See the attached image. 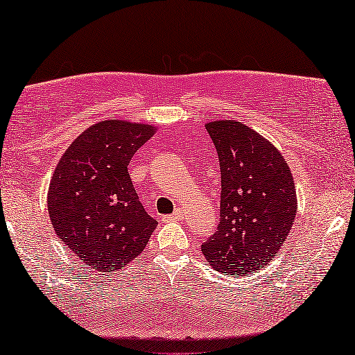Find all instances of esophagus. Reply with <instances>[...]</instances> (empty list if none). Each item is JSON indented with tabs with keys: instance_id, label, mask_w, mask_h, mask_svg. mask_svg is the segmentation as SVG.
<instances>
[{
	"instance_id": "34e87169",
	"label": "esophagus",
	"mask_w": 355,
	"mask_h": 355,
	"mask_svg": "<svg viewBox=\"0 0 355 355\" xmlns=\"http://www.w3.org/2000/svg\"><path fill=\"white\" fill-rule=\"evenodd\" d=\"M182 210H175L172 213V215H168V216H166V219H168V221H178L180 218H182Z\"/></svg>"
}]
</instances>
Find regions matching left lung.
I'll return each mask as SVG.
<instances>
[{
	"label": "left lung",
	"mask_w": 355,
	"mask_h": 355,
	"mask_svg": "<svg viewBox=\"0 0 355 355\" xmlns=\"http://www.w3.org/2000/svg\"><path fill=\"white\" fill-rule=\"evenodd\" d=\"M221 168V207L216 232L202 243L221 273L252 275L284 245L297 213L288 162L254 129L235 120L205 125Z\"/></svg>",
	"instance_id": "obj_1"
}]
</instances>
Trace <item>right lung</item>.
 <instances>
[{
	"instance_id": "right-lung-1",
	"label": "right lung",
	"mask_w": 355,
	"mask_h": 355,
	"mask_svg": "<svg viewBox=\"0 0 355 355\" xmlns=\"http://www.w3.org/2000/svg\"><path fill=\"white\" fill-rule=\"evenodd\" d=\"M155 134L142 123L105 120L89 126L56 166L47 208L58 239L98 272L123 268L147 246L156 219L144 210L128 166Z\"/></svg>"
}]
</instances>
